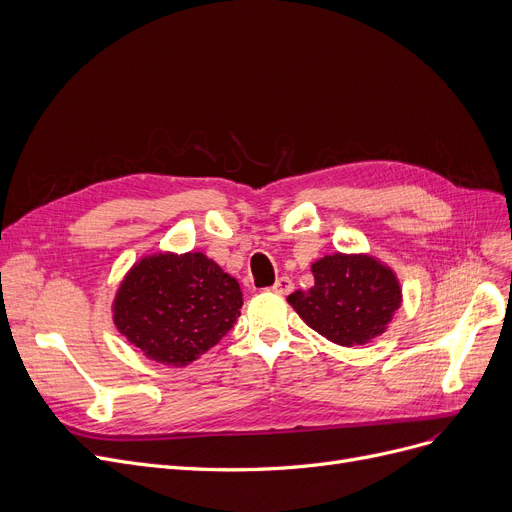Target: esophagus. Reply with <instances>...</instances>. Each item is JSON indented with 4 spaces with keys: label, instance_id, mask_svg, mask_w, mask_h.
Returning a JSON list of instances; mask_svg holds the SVG:
<instances>
[{
    "label": "esophagus",
    "instance_id": "1",
    "mask_svg": "<svg viewBox=\"0 0 512 512\" xmlns=\"http://www.w3.org/2000/svg\"><path fill=\"white\" fill-rule=\"evenodd\" d=\"M275 294H279V296H287L291 289H294V283H291V279L289 277H281V279H277V283L271 287Z\"/></svg>",
    "mask_w": 512,
    "mask_h": 512
}]
</instances>
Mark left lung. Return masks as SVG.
<instances>
[{"label":"left lung","mask_w":512,"mask_h":512,"mask_svg":"<svg viewBox=\"0 0 512 512\" xmlns=\"http://www.w3.org/2000/svg\"><path fill=\"white\" fill-rule=\"evenodd\" d=\"M314 285L287 296L300 319L329 342L354 348L383 335L402 306L392 266L371 254L335 252L310 264Z\"/></svg>","instance_id":"1"}]
</instances>
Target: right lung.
I'll use <instances>...</instances> for the list:
<instances>
[{
	"mask_svg": "<svg viewBox=\"0 0 512 512\" xmlns=\"http://www.w3.org/2000/svg\"><path fill=\"white\" fill-rule=\"evenodd\" d=\"M243 294L235 277L202 252L141 256L112 300V321L145 358L185 367L235 325Z\"/></svg>",
	"mask_w": 512,
	"mask_h": 512,
	"instance_id": "obj_1",
	"label": "right lung"
}]
</instances>
